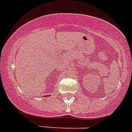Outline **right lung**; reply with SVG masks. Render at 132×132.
I'll use <instances>...</instances> for the list:
<instances>
[{"mask_svg":"<svg viewBox=\"0 0 132 132\" xmlns=\"http://www.w3.org/2000/svg\"><path fill=\"white\" fill-rule=\"evenodd\" d=\"M49 96H50V95H49Z\"/></svg>","mask_w":132,"mask_h":132,"instance_id":"right-lung-1","label":"right lung"}]
</instances>
